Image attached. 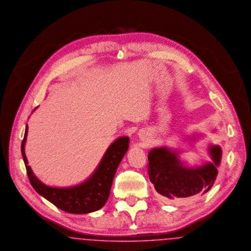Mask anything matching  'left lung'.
Masks as SVG:
<instances>
[{
  "mask_svg": "<svg viewBox=\"0 0 251 251\" xmlns=\"http://www.w3.org/2000/svg\"><path fill=\"white\" fill-rule=\"evenodd\" d=\"M178 153L161 147L151 150L148 156L151 183L161 199L168 202L209 191L217 178L222 155L221 147L211 145L208 153L212 161L193 168L184 165Z\"/></svg>",
  "mask_w": 251,
  "mask_h": 251,
  "instance_id": "obj_1",
  "label": "left lung"
}]
</instances>
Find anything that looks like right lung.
<instances>
[{
    "label": "right lung",
    "instance_id": "1",
    "mask_svg": "<svg viewBox=\"0 0 251 251\" xmlns=\"http://www.w3.org/2000/svg\"><path fill=\"white\" fill-rule=\"evenodd\" d=\"M28 125L21 144V154L25 162L27 175L32 188L55 206L71 214H88L100 209L110 194L111 186L116 171L129 149L130 138L122 136L114 141L103 155L98 167L87 180L68 188H54L45 185L28 165L25 155Z\"/></svg>",
    "mask_w": 251,
    "mask_h": 251
}]
</instances>
